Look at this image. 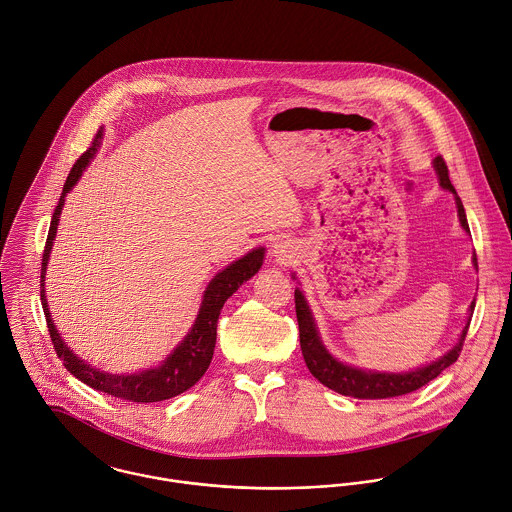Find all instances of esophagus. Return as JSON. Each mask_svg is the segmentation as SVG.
<instances>
[{
	"label": "esophagus",
	"mask_w": 512,
	"mask_h": 512,
	"mask_svg": "<svg viewBox=\"0 0 512 512\" xmlns=\"http://www.w3.org/2000/svg\"><path fill=\"white\" fill-rule=\"evenodd\" d=\"M271 251H273V257H275L277 261H289V259L293 257V245H291V241H287V239L275 241Z\"/></svg>",
	"instance_id": "34e87169"
}]
</instances>
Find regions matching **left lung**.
I'll return each mask as SVG.
<instances>
[{
  "mask_svg": "<svg viewBox=\"0 0 512 512\" xmlns=\"http://www.w3.org/2000/svg\"><path fill=\"white\" fill-rule=\"evenodd\" d=\"M433 168L437 172L439 186L455 196L459 223L465 229V233L471 235L465 207L461 204V200L449 180V172H447V166L441 156H437L433 160ZM473 267H475V271H479L475 253H473ZM293 279H297V277L293 275ZM295 308H297V320H299L301 350H303L310 374L320 384H324L326 388H330L342 396H350V398H358V400H384V398H396V396H404V394L419 390L427 382L435 380L445 368H449L459 358V352L463 348V340L467 336L469 322H471V316L475 310V301L469 307L467 324L463 326L455 346L451 350H447L443 356H439L437 360H433L425 366L408 370V372H380V370H368V368H358V366L340 362L324 346L318 326H316V320H314V314L308 307L305 293L301 289H295Z\"/></svg>",
  "mask_w": 512,
  "mask_h": 512,
  "instance_id": "8db88e82",
  "label": "left lung"
}]
</instances>
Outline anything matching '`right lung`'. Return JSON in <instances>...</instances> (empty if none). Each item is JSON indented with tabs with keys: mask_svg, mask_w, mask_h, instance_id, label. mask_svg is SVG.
<instances>
[{
	"mask_svg": "<svg viewBox=\"0 0 512 512\" xmlns=\"http://www.w3.org/2000/svg\"><path fill=\"white\" fill-rule=\"evenodd\" d=\"M104 130L101 128L93 140V146L75 162L71 174L67 176V182L63 186V194L59 198V204L53 211L51 217V227L43 251V263H41V305L47 318V328L55 346L57 356L63 360L65 368L83 384L91 386L93 390L104 392L108 396L126 400V402H138V404H152V402H162L170 400L174 396L184 394L190 390L200 378L204 376L205 370L209 368V362L213 358V348H215V338H217V318L221 314V308L225 301L245 283L249 281L263 265L265 259V247L251 249L247 255L239 257L237 261L229 263L225 269H221L207 285L204 291V299L198 310V316L190 328V332L184 336V340L172 350V354L154 368H146L134 374H110L104 372L101 368L91 366L89 362L81 360L61 338L59 330L55 328V322L51 318V310L47 305L45 297V273H47V263L51 257L53 241L57 235V225H59V215L63 211L65 198L67 194L77 186L81 180L83 172L99 152L103 144Z\"/></svg>",
	"mask_w": 512,
	"mask_h": 512,
	"instance_id": "add662e5",
	"label": "right lung"
}]
</instances>
